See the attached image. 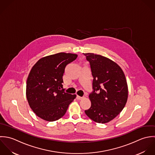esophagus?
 I'll return each instance as SVG.
<instances>
[{
  "label": "esophagus",
  "instance_id": "esophagus-1",
  "mask_svg": "<svg viewBox=\"0 0 155 155\" xmlns=\"http://www.w3.org/2000/svg\"><path fill=\"white\" fill-rule=\"evenodd\" d=\"M83 97H81V96H76V99H77V100H80V99H83Z\"/></svg>",
  "mask_w": 155,
  "mask_h": 155
}]
</instances>
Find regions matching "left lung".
<instances>
[{"mask_svg": "<svg viewBox=\"0 0 155 155\" xmlns=\"http://www.w3.org/2000/svg\"><path fill=\"white\" fill-rule=\"evenodd\" d=\"M89 62L93 77V91L89 94L91 107L86 114L99 124L114 119L124 109L127 99L128 89L121 68L104 56L84 53Z\"/></svg>", "mask_w": 155, "mask_h": 155, "instance_id": "left-lung-1", "label": "left lung"}]
</instances>
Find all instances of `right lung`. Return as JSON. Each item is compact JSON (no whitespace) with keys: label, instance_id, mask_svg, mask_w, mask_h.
Returning <instances> with one entry per match:
<instances>
[{"label":"right lung","instance_id":"add662e5","mask_svg":"<svg viewBox=\"0 0 155 155\" xmlns=\"http://www.w3.org/2000/svg\"><path fill=\"white\" fill-rule=\"evenodd\" d=\"M77 56L59 53L41 58L32 67L27 80L26 97L33 111L42 119L53 122L61 119L75 98V94L64 92L62 78L66 65Z\"/></svg>","mask_w":155,"mask_h":155}]
</instances>
